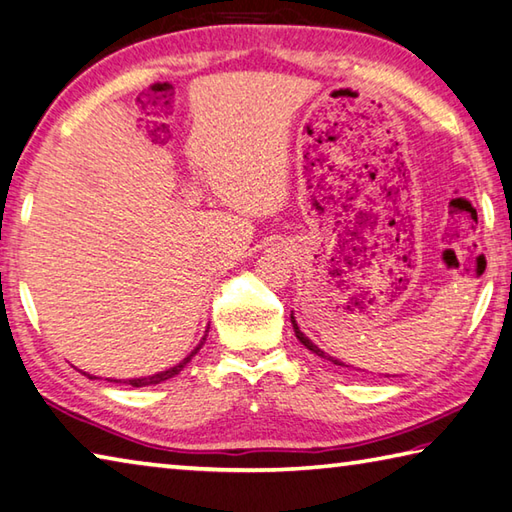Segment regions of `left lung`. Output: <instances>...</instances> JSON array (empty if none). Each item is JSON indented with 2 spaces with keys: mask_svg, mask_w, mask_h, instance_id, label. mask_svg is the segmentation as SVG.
<instances>
[{
  "mask_svg": "<svg viewBox=\"0 0 512 512\" xmlns=\"http://www.w3.org/2000/svg\"><path fill=\"white\" fill-rule=\"evenodd\" d=\"M289 318H292V325H294V334H296V339L298 341H301L305 347H307V350H312L314 354H318V356H323V359H327V361H332L334 365H343L339 359H334V356H330V354H325L323 350H318V347L310 341V339H307V336L301 332V330H298V325H296V321H294V316H289Z\"/></svg>",
  "mask_w": 512,
  "mask_h": 512,
  "instance_id": "1",
  "label": "left lung"
}]
</instances>
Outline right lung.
I'll use <instances>...</instances> for the list:
<instances>
[{"label": "right lung", "mask_w": 512, "mask_h": 512, "mask_svg": "<svg viewBox=\"0 0 512 512\" xmlns=\"http://www.w3.org/2000/svg\"><path fill=\"white\" fill-rule=\"evenodd\" d=\"M202 343H205V339H202V341H200V345L196 347V350L191 352L185 361H180V363L176 365V368L165 370V372H160V374H153V376H144V379H129L127 383H131L133 388H144V385H156V383H160V381H167V379H171V376H176V374H178L182 368H185V365L191 361V356H194V354L200 350Z\"/></svg>", "instance_id": "1"}]
</instances>
